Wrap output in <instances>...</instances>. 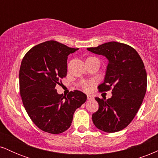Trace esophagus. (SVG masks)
Listing matches in <instances>:
<instances>
[{
  "mask_svg": "<svg viewBox=\"0 0 158 158\" xmlns=\"http://www.w3.org/2000/svg\"><path fill=\"white\" fill-rule=\"evenodd\" d=\"M87 98H88V100H91V99H94V97L91 95H88L87 96Z\"/></svg>",
  "mask_w": 158,
  "mask_h": 158,
  "instance_id": "1",
  "label": "esophagus"
}]
</instances>
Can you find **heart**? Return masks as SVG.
Listing matches in <instances>:
<instances>
[{
    "instance_id": "b5f03b06",
    "label": "heart",
    "mask_w": 158,
    "mask_h": 158,
    "mask_svg": "<svg viewBox=\"0 0 158 158\" xmlns=\"http://www.w3.org/2000/svg\"><path fill=\"white\" fill-rule=\"evenodd\" d=\"M93 83L92 82H84L82 85V89L86 92H89L91 90Z\"/></svg>"
}]
</instances>
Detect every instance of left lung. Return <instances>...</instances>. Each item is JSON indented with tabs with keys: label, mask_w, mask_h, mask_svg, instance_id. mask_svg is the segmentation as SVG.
<instances>
[{
	"label": "left lung",
	"mask_w": 158,
	"mask_h": 158,
	"mask_svg": "<svg viewBox=\"0 0 158 158\" xmlns=\"http://www.w3.org/2000/svg\"><path fill=\"white\" fill-rule=\"evenodd\" d=\"M87 50L108 59L104 82L99 91L112 90L110 99L96 97L99 109L92 115L94 124L101 131H121L133 120L147 88V75L140 56L129 45L110 41Z\"/></svg>",
	"instance_id": "1"
}]
</instances>
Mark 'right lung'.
Returning a JSON list of instances; mask_svg holds the SVG:
<instances>
[{"instance_id":"add662e5","label":"right lung","mask_w":158,"mask_h":158,"mask_svg":"<svg viewBox=\"0 0 158 158\" xmlns=\"http://www.w3.org/2000/svg\"><path fill=\"white\" fill-rule=\"evenodd\" d=\"M77 50L48 41L30 49L21 61L19 88L23 106L34 124L45 132L56 135L68 130L75 110L87 99L79 90L63 96L55 89L67 75L68 55Z\"/></svg>"}]
</instances>
